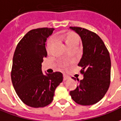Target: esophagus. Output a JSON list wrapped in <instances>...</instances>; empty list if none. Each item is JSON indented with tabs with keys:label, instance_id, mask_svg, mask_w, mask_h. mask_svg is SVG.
<instances>
[{
	"label": "esophagus",
	"instance_id": "esophagus-1",
	"mask_svg": "<svg viewBox=\"0 0 121 121\" xmlns=\"http://www.w3.org/2000/svg\"><path fill=\"white\" fill-rule=\"evenodd\" d=\"M70 78V77L68 76V75H63V80L64 81H66L67 79H69Z\"/></svg>",
	"mask_w": 121,
	"mask_h": 121
}]
</instances>
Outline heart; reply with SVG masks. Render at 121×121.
Segmentation results:
<instances>
[{
  "label": "heart",
  "mask_w": 121,
  "mask_h": 121,
  "mask_svg": "<svg viewBox=\"0 0 121 121\" xmlns=\"http://www.w3.org/2000/svg\"><path fill=\"white\" fill-rule=\"evenodd\" d=\"M53 42H54V39H50L48 41V43H47V50H49L50 47V46H51V44H52ZM65 42L66 43L67 45L73 44H78V37H77L75 35H68L65 38Z\"/></svg>",
  "instance_id": "obj_1"
}]
</instances>
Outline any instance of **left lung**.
Instances as JSON below:
<instances>
[{
  "mask_svg": "<svg viewBox=\"0 0 121 121\" xmlns=\"http://www.w3.org/2000/svg\"><path fill=\"white\" fill-rule=\"evenodd\" d=\"M80 36L83 54L78 66L84 78L75 90L70 92L71 98L82 105H91L100 101L110 85L111 59L101 38L95 33L78 27H70ZM76 81V78L73 77Z\"/></svg>",
  "mask_w": 121,
  "mask_h": 121,
  "instance_id": "obj_1",
  "label": "left lung"
}]
</instances>
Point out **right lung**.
Segmentation results:
<instances>
[{"instance_id":"right-lung-1","label":"right lung","mask_w":121,"mask_h":121,"mask_svg":"<svg viewBox=\"0 0 121 121\" xmlns=\"http://www.w3.org/2000/svg\"><path fill=\"white\" fill-rule=\"evenodd\" d=\"M54 28L29 31L19 41L14 52L11 72L13 86L20 99L31 108H43L52 102L56 88L63 81L60 72L44 75L43 58L46 42Z\"/></svg>"}]
</instances>
